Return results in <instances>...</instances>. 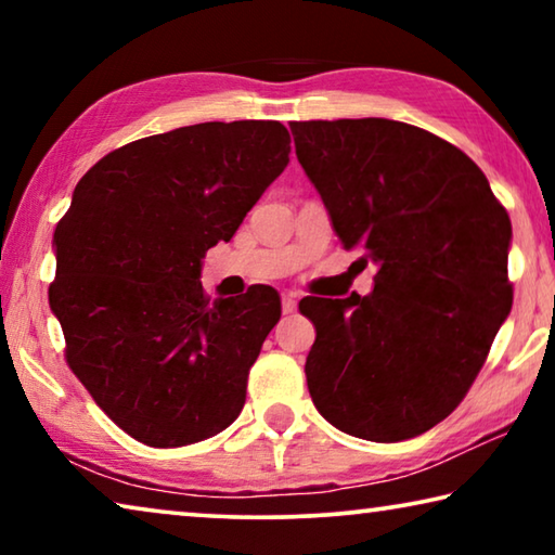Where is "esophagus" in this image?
I'll use <instances>...</instances> for the list:
<instances>
[{
    "instance_id": "esophagus-1",
    "label": "esophagus",
    "mask_w": 555,
    "mask_h": 555,
    "mask_svg": "<svg viewBox=\"0 0 555 555\" xmlns=\"http://www.w3.org/2000/svg\"><path fill=\"white\" fill-rule=\"evenodd\" d=\"M296 306H298V296L294 291H286V294L281 296V308H284V313H294Z\"/></svg>"
}]
</instances>
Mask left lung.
Segmentation results:
<instances>
[{"label": "left lung", "instance_id": "obj_1", "mask_svg": "<svg viewBox=\"0 0 555 555\" xmlns=\"http://www.w3.org/2000/svg\"><path fill=\"white\" fill-rule=\"evenodd\" d=\"M296 156L370 296L300 300L308 391L343 434L399 443L457 409L512 311V222L473 158L393 119L291 121Z\"/></svg>", "mask_w": 555, "mask_h": 555}]
</instances>
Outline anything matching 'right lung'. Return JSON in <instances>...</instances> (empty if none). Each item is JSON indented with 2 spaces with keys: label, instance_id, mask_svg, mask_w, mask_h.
<instances>
[{
  "label": "right lung",
  "instance_id": "right-lung-1",
  "mask_svg": "<svg viewBox=\"0 0 555 555\" xmlns=\"http://www.w3.org/2000/svg\"><path fill=\"white\" fill-rule=\"evenodd\" d=\"M288 154L281 121H203L119 146L75 185L49 300L68 367L139 443H198L240 416L281 300L271 286L210 300L201 261Z\"/></svg>",
  "mask_w": 555,
  "mask_h": 555
}]
</instances>
